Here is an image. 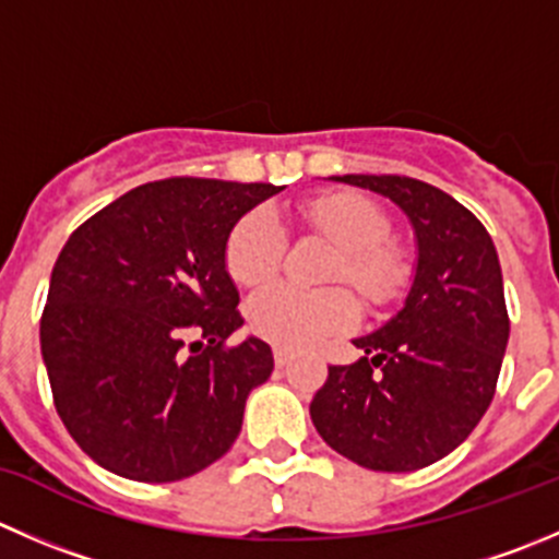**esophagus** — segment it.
Instances as JSON below:
<instances>
[{"label": "esophagus", "mask_w": 559, "mask_h": 559, "mask_svg": "<svg viewBox=\"0 0 559 559\" xmlns=\"http://www.w3.org/2000/svg\"><path fill=\"white\" fill-rule=\"evenodd\" d=\"M273 357H275V366H278V368H286L292 362V355L286 349H281V346H275Z\"/></svg>", "instance_id": "34e87169"}]
</instances>
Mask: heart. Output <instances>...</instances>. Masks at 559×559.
<instances>
[{
  "label": "heart",
  "mask_w": 559,
  "mask_h": 559,
  "mask_svg": "<svg viewBox=\"0 0 559 559\" xmlns=\"http://www.w3.org/2000/svg\"><path fill=\"white\" fill-rule=\"evenodd\" d=\"M313 231L338 248L333 278H344L366 300L388 302L404 289L409 264L404 251L388 240L384 210L360 193H330L300 210ZM286 251V231L270 210L242 215L226 240V270L242 286H259L275 275ZM357 322L349 292H302L273 284L248 302V324L264 341L284 349H306L338 335Z\"/></svg>",
  "instance_id": "heart-1"
}]
</instances>
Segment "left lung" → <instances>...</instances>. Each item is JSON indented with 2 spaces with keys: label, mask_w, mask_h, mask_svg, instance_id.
<instances>
[{
  "label": "left lung",
  "mask_w": 559,
  "mask_h": 559,
  "mask_svg": "<svg viewBox=\"0 0 559 559\" xmlns=\"http://www.w3.org/2000/svg\"><path fill=\"white\" fill-rule=\"evenodd\" d=\"M333 182L390 199L415 235L404 306L352 344V366H330L311 401L319 437L379 473H412L456 451L495 399L506 357V292L489 231L429 182L344 175Z\"/></svg>",
  "instance_id": "1"
}]
</instances>
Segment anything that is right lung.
Wrapping results in <instances>:
<instances>
[{"label": "right lung", "instance_id": "add662e5", "mask_svg": "<svg viewBox=\"0 0 559 559\" xmlns=\"http://www.w3.org/2000/svg\"><path fill=\"white\" fill-rule=\"evenodd\" d=\"M281 191L197 177L147 182L64 242L40 352L64 429L103 469L171 484L235 445L246 399L273 373V349L257 335L224 346L242 328L226 240Z\"/></svg>", "mask_w": 559, "mask_h": 559}]
</instances>
